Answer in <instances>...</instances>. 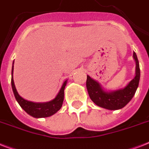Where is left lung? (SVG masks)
I'll return each mask as SVG.
<instances>
[{
	"instance_id": "8db88e82",
	"label": "left lung",
	"mask_w": 149,
	"mask_h": 149,
	"mask_svg": "<svg viewBox=\"0 0 149 149\" xmlns=\"http://www.w3.org/2000/svg\"><path fill=\"white\" fill-rule=\"evenodd\" d=\"M136 68L135 77L128 83L125 88L115 91H105L102 88L101 85L87 76L86 79V89L89 96L92 101L97 106L108 110H119L126 106L134 97L139 86L140 79V68L136 53H133Z\"/></svg>"
}]
</instances>
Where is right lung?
<instances>
[{
	"instance_id": "obj_1",
	"label": "right lung",
	"mask_w": 149,
	"mask_h": 149,
	"mask_svg": "<svg viewBox=\"0 0 149 149\" xmlns=\"http://www.w3.org/2000/svg\"><path fill=\"white\" fill-rule=\"evenodd\" d=\"M13 67H14V65L12 66V72H11L12 73L11 86H12L13 92H14L15 99L17 103L26 113L36 118H47V117L53 115L54 113H56L58 110H60L61 107L63 105V100H64V89L67 84V80H65L63 83L59 92L52 100L45 102V103H35V102L29 101V100H26L24 98H22L18 94L17 90L15 88V83H14V79H13V70H14Z\"/></svg>"
}]
</instances>
